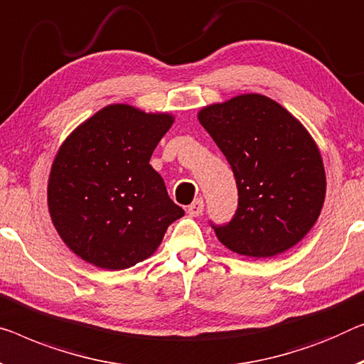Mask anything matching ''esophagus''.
Instances as JSON below:
<instances>
[{"label":"esophagus","instance_id":"1","mask_svg":"<svg viewBox=\"0 0 364 364\" xmlns=\"http://www.w3.org/2000/svg\"><path fill=\"white\" fill-rule=\"evenodd\" d=\"M203 210H204V200L200 198L194 199L193 204L188 205V214L193 215V217L200 215V214H203Z\"/></svg>","mask_w":364,"mask_h":364}]
</instances>
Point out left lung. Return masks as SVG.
<instances>
[{
	"instance_id": "8db88e82",
	"label": "left lung",
	"mask_w": 364,
	"mask_h": 364,
	"mask_svg": "<svg viewBox=\"0 0 364 364\" xmlns=\"http://www.w3.org/2000/svg\"><path fill=\"white\" fill-rule=\"evenodd\" d=\"M198 119L234 171L238 208L213 225L222 245L269 258L299 243L321 215L323 161L307 129L263 95H240L203 107Z\"/></svg>"
}]
</instances>
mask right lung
<instances>
[{
	"label": "right lung",
	"mask_w": 364,
	"mask_h": 364,
	"mask_svg": "<svg viewBox=\"0 0 364 364\" xmlns=\"http://www.w3.org/2000/svg\"><path fill=\"white\" fill-rule=\"evenodd\" d=\"M175 117L109 105L65 139L52 164L47 203L62 240L102 269L151 257L184 210L168 196L150 156Z\"/></svg>",
	"instance_id": "right-lung-1"
}]
</instances>
